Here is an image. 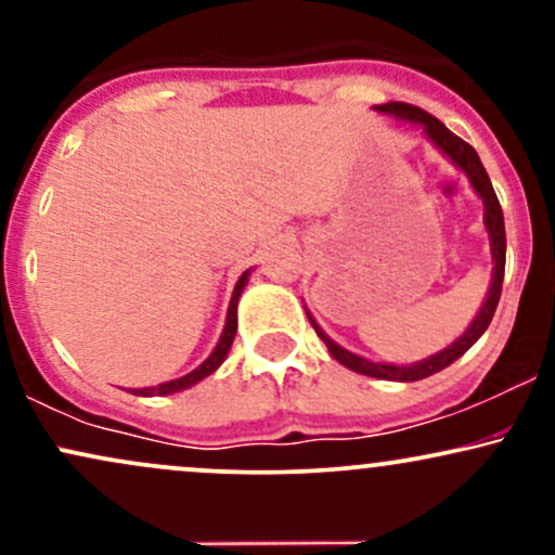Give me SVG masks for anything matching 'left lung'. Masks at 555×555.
<instances>
[{
  "label": "left lung",
  "mask_w": 555,
  "mask_h": 555,
  "mask_svg": "<svg viewBox=\"0 0 555 555\" xmlns=\"http://www.w3.org/2000/svg\"><path fill=\"white\" fill-rule=\"evenodd\" d=\"M375 109L384 112V114H391V117L401 119V122H412V125L423 127L425 135L433 140V145H436V149L441 151L446 158H451V164H456V167L467 175L469 184H473L475 193L482 197V206H486V216H482V221H486L488 237H490V253H493V279H490L488 297H486V302H482L480 313H477L475 321L469 323V328L464 331V334L454 344H449V347L441 349V352L430 354V358H425L420 362H412V365H388V362H373V360L360 358V354L347 352V349L339 347L334 339H328L326 331L318 326V323L313 321V315L308 313L315 334L321 336L323 344L328 347L331 358L339 360L344 367H349V371L362 373V375H371V378L401 380V384H410V380H423V378H428V375L449 367L451 362L460 360L462 354L467 352V349L473 347V344L480 339L482 334H486V328L490 326V321H493V313H495V308H499V299H501L503 269H506V229H503V211H501L499 197H495V190H493V184H490L488 171H486V167H482L480 156H477V151L473 149V145L464 143L460 135H454V132H451L449 127L441 122V119H436L433 114L423 112L420 106L404 104V101H388V104L375 106Z\"/></svg>",
  "instance_id": "left-lung-1"
}]
</instances>
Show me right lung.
Returning <instances> with one entry per match:
<instances>
[{
  "mask_svg": "<svg viewBox=\"0 0 555 555\" xmlns=\"http://www.w3.org/2000/svg\"><path fill=\"white\" fill-rule=\"evenodd\" d=\"M247 276H250V271L242 273V276L237 279V284H234L232 302H229V310H227L224 334H221V339H219V344H216L214 352L208 354V358L203 360L201 365H197L193 373L182 375V378L167 380V384L149 386V388H132V393H138V397H167V393H177V391H182V388L195 386L197 380H203V378H206V375H211V373L216 371V367H219L221 362H224L229 347H232V341H234V334H237V302H240L242 289H245V284H247Z\"/></svg>",
  "mask_w": 555,
  "mask_h": 555,
  "instance_id": "1",
  "label": "right lung"
}]
</instances>
